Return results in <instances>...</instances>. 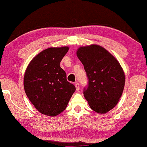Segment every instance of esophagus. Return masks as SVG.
I'll return each mask as SVG.
<instances>
[{"instance_id":"obj_1","label":"esophagus","mask_w":147,"mask_h":147,"mask_svg":"<svg viewBox=\"0 0 147 147\" xmlns=\"http://www.w3.org/2000/svg\"><path fill=\"white\" fill-rule=\"evenodd\" d=\"M75 87H76V89L77 91H78L80 90V85L78 82L75 83Z\"/></svg>"}]
</instances>
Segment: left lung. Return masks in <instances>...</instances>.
<instances>
[{"instance_id":"obj_1","label":"left lung","mask_w":147,"mask_h":147,"mask_svg":"<svg viewBox=\"0 0 147 147\" xmlns=\"http://www.w3.org/2000/svg\"><path fill=\"white\" fill-rule=\"evenodd\" d=\"M76 54L88 78L84 97L93 111L107 113L117 105L123 94L125 84L123 68L112 54L97 45L80 47Z\"/></svg>"}]
</instances>
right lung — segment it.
<instances>
[{
  "label": "right lung",
  "instance_id": "right-lung-1",
  "mask_svg": "<svg viewBox=\"0 0 147 147\" xmlns=\"http://www.w3.org/2000/svg\"><path fill=\"white\" fill-rule=\"evenodd\" d=\"M68 51V47L47 49L35 56L26 69L24 91L34 106L43 115L55 117L61 113L76 90L59 66Z\"/></svg>",
  "mask_w": 147,
  "mask_h": 147
}]
</instances>
